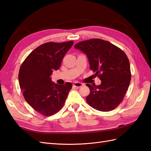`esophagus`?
Here are the masks:
<instances>
[{"mask_svg": "<svg viewBox=\"0 0 151 151\" xmlns=\"http://www.w3.org/2000/svg\"><path fill=\"white\" fill-rule=\"evenodd\" d=\"M83 85L82 84V83H79V82H75V83H73V86L75 87H77V88H79V87L82 86Z\"/></svg>", "mask_w": 151, "mask_h": 151, "instance_id": "obj_1", "label": "esophagus"}]
</instances>
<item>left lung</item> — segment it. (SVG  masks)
Wrapping results in <instances>:
<instances>
[{"instance_id":"1","label":"left lung","mask_w":151,"mask_h":151,"mask_svg":"<svg viewBox=\"0 0 151 151\" xmlns=\"http://www.w3.org/2000/svg\"><path fill=\"white\" fill-rule=\"evenodd\" d=\"M74 48L85 53L90 70L101 81L98 86L86 84L90 90L86 102L99 111L116 109L123 99L131 79L130 63L125 53L100 39L79 42Z\"/></svg>"}]
</instances>
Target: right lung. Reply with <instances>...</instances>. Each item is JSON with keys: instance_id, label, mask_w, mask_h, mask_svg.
I'll list each match as a JSON object with an SVG mask.
<instances>
[{"instance_id": "1", "label": "right lung", "mask_w": 151, "mask_h": 151, "mask_svg": "<svg viewBox=\"0 0 151 151\" xmlns=\"http://www.w3.org/2000/svg\"><path fill=\"white\" fill-rule=\"evenodd\" d=\"M73 41L46 42L29 53L19 72L20 88L24 98L37 112L45 116L55 114L61 109L72 85L55 84L50 76L58 70Z\"/></svg>"}]
</instances>
